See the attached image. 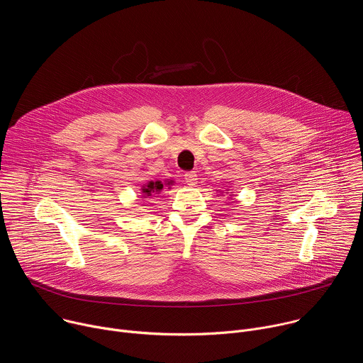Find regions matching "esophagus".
Returning a JSON list of instances; mask_svg holds the SVG:
<instances>
[{
  "label": "esophagus",
  "mask_w": 363,
  "mask_h": 363,
  "mask_svg": "<svg viewBox=\"0 0 363 363\" xmlns=\"http://www.w3.org/2000/svg\"><path fill=\"white\" fill-rule=\"evenodd\" d=\"M184 179H185V182L188 184V185H191V186H194V185H196V174L194 172V171H189V172H186L185 175H184Z\"/></svg>",
  "instance_id": "obj_1"
}]
</instances>
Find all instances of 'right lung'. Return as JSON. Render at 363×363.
I'll list each match as a JSON object with an SVG mask.
<instances>
[{
	"label": "right lung",
	"mask_w": 363,
	"mask_h": 363,
	"mask_svg": "<svg viewBox=\"0 0 363 363\" xmlns=\"http://www.w3.org/2000/svg\"><path fill=\"white\" fill-rule=\"evenodd\" d=\"M171 184H172V181H168V184H165V185H171ZM162 189H164V184L161 181H150L148 184H145L143 186V195L145 198H151V196L160 194Z\"/></svg>",
	"instance_id": "obj_1"
}]
</instances>
